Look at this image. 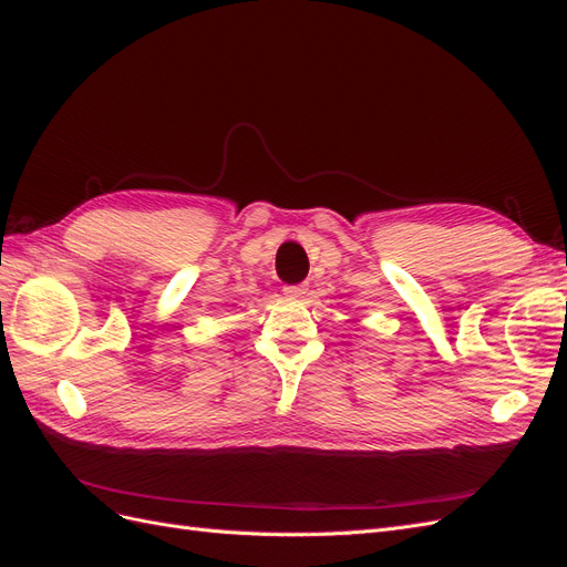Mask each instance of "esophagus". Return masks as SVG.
<instances>
[{"label": "esophagus", "instance_id": "obj_1", "mask_svg": "<svg viewBox=\"0 0 567 567\" xmlns=\"http://www.w3.org/2000/svg\"><path fill=\"white\" fill-rule=\"evenodd\" d=\"M305 293H307V286H286V288H284V296L290 298V300L305 298Z\"/></svg>", "mask_w": 567, "mask_h": 567}]
</instances>
